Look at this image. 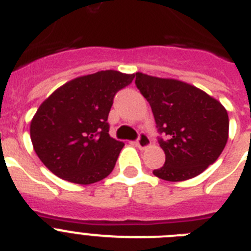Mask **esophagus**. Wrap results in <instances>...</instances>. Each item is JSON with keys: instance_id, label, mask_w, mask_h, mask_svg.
<instances>
[{"instance_id": "obj_1", "label": "esophagus", "mask_w": 251, "mask_h": 251, "mask_svg": "<svg viewBox=\"0 0 251 251\" xmlns=\"http://www.w3.org/2000/svg\"><path fill=\"white\" fill-rule=\"evenodd\" d=\"M136 145H137V147L141 148V150H145V148H147L148 146L151 145L150 137H148L146 133H141L138 137V139H137Z\"/></svg>"}]
</instances>
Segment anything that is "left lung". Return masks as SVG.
Instances as JSON below:
<instances>
[{
    "label": "left lung",
    "instance_id": "1",
    "mask_svg": "<svg viewBox=\"0 0 251 251\" xmlns=\"http://www.w3.org/2000/svg\"><path fill=\"white\" fill-rule=\"evenodd\" d=\"M136 85L152 108L166 162L153 175L178 182L212 165L229 138L223 104L191 84L136 73Z\"/></svg>",
    "mask_w": 251,
    "mask_h": 251
}]
</instances>
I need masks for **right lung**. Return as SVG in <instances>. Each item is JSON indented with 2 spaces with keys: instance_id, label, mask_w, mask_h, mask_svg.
<instances>
[{
  "instance_id": "obj_1",
  "label": "right lung",
  "mask_w": 251,
  "mask_h": 251,
  "mask_svg": "<svg viewBox=\"0 0 251 251\" xmlns=\"http://www.w3.org/2000/svg\"><path fill=\"white\" fill-rule=\"evenodd\" d=\"M134 74L103 70L68 81L43 101L30 124L37 157L69 182L90 185L113 171L124 143L109 136L108 115L117 92Z\"/></svg>"
}]
</instances>
